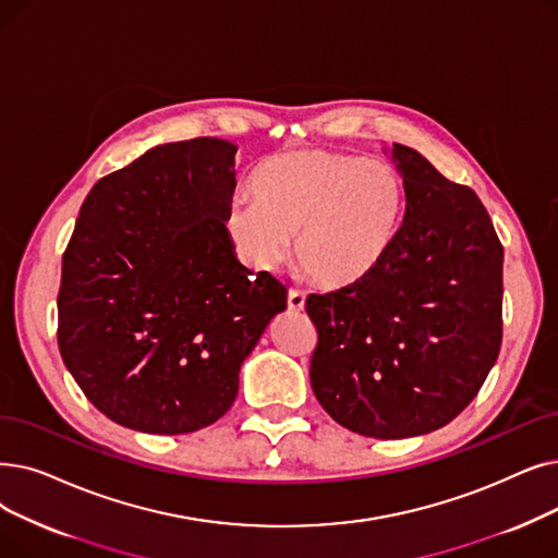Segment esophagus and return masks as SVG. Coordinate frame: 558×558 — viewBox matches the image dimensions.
Listing matches in <instances>:
<instances>
[{
	"instance_id": "1",
	"label": "esophagus",
	"mask_w": 558,
	"mask_h": 558,
	"mask_svg": "<svg viewBox=\"0 0 558 558\" xmlns=\"http://www.w3.org/2000/svg\"><path fill=\"white\" fill-rule=\"evenodd\" d=\"M287 307L292 312H303L305 310V294L296 292V289H289L287 294Z\"/></svg>"
}]
</instances>
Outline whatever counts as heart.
Masks as SVG:
<instances>
[{"mask_svg":"<svg viewBox=\"0 0 558 558\" xmlns=\"http://www.w3.org/2000/svg\"><path fill=\"white\" fill-rule=\"evenodd\" d=\"M253 205H234L228 232L257 271L292 253L326 289L369 280L392 255L405 221V186L392 166L328 150H289L251 175Z\"/></svg>","mask_w":558,"mask_h":558,"instance_id":"b5f03b06","label":"heart"}]
</instances>
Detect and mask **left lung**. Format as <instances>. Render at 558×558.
Wrapping results in <instances>:
<instances>
[{
  "label": "left lung",
  "instance_id": "8db88e82",
  "mask_svg": "<svg viewBox=\"0 0 558 558\" xmlns=\"http://www.w3.org/2000/svg\"><path fill=\"white\" fill-rule=\"evenodd\" d=\"M387 153V150H385ZM405 221L362 284L305 301L317 326L312 392L344 428L401 440L449 424L501 347L504 248L478 196L392 145Z\"/></svg>",
  "mask_w": 558,
  "mask_h": 558
}]
</instances>
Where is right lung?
Listing matches in <instances>:
<instances>
[{
  "label": "right lung",
  "mask_w": 558,
  "mask_h": 558,
  "mask_svg": "<svg viewBox=\"0 0 558 558\" xmlns=\"http://www.w3.org/2000/svg\"><path fill=\"white\" fill-rule=\"evenodd\" d=\"M236 145L163 143L102 178L63 253L59 351L111 422L180 435L223 417L287 289L226 228Z\"/></svg>",
  "instance_id": "add662e5"
}]
</instances>
